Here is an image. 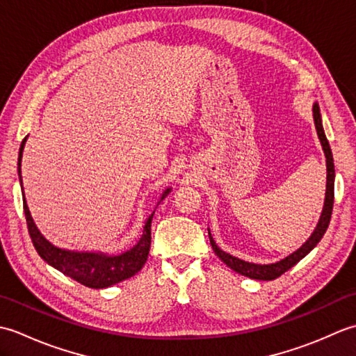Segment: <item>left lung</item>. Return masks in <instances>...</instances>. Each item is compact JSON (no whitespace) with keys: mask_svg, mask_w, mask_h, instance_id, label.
Returning <instances> with one entry per match:
<instances>
[{"mask_svg":"<svg viewBox=\"0 0 356 356\" xmlns=\"http://www.w3.org/2000/svg\"><path fill=\"white\" fill-rule=\"evenodd\" d=\"M314 120H315V128L316 133H318L320 142L324 149V154H326V165H327V185H326V200H324V208L320 217V222L316 225V228L314 234L306 243L297 249L293 254H291L286 259L280 260L277 263L272 264H254L249 261H243L237 259V257H232L229 254H226L222 251L220 248L216 245V241L211 237L209 232V241L211 246H213L214 252L217 254L218 259H220L226 266H229L232 270L238 272V274L254 278V280H275L282 274H284L286 270H289L293 264H297L301 259L312 251V249L318 245V241L323 238L324 232H326L327 226L330 223V217H332V209H334V182H335V166H334V157H332V151L329 147V142L326 139V134H324L323 130V124H321V115H320V107L318 104H314Z\"/></svg>","mask_w":356,"mask_h":356,"instance_id":"8db88e82","label":"left lung"}]
</instances>
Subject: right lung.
I'll list each match as a JSON object with an SVG mask.
<instances>
[{"mask_svg":"<svg viewBox=\"0 0 356 356\" xmlns=\"http://www.w3.org/2000/svg\"><path fill=\"white\" fill-rule=\"evenodd\" d=\"M26 139L21 142L19 148V157H18V172L21 179V157L22 149H24ZM22 184V182H21ZM170 194V190H165L161 200H163L166 195ZM24 214L30 238L33 241V246L49 264L63 274L76 280L78 283L84 284L87 287H93V289H104L111 284H116L122 280L133 277L134 274L142 269L145 264L149 252L151 245V220H153V214L148 217V220L143 226V234L138 245H134L130 251H127L120 255H104V254H95V252H72L64 251L53 246L45 240L41 232L33 223V218L30 216V211L27 208V203L24 199Z\"/></svg>","mask_w":356,"mask_h":356,"instance_id":"obj_1","label":"right lung"}]
</instances>
